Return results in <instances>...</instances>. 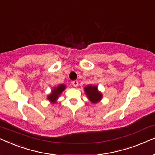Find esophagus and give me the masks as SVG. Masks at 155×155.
Returning a JSON list of instances; mask_svg holds the SVG:
<instances>
[{
	"label": "esophagus",
	"mask_w": 155,
	"mask_h": 155,
	"mask_svg": "<svg viewBox=\"0 0 155 155\" xmlns=\"http://www.w3.org/2000/svg\"><path fill=\"white\" fill-rule=\"evenodd\" d=\"M72 84H73L74 87H77L78 85H79V83H78L77 81H72Z\"/></svg>",
	"instance_id": "obj_1"
}]
</instances>
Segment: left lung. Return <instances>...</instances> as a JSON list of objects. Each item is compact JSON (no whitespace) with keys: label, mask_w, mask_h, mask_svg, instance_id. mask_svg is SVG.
Wrapping results in <instances>:
<instances>
[{"label":"left lung","mask_w":155,"mask_h":155,"mask_svg":"<svg viewBox=\"0 0 155 155\" xmlns=\"http://www.w3.org/2000/svg\"><path fill=\"white\" fill-rule=\"evenodd\" d=\"M86 96L92 104H96L100 102L103 98L102 93L98 90V86L95 85L86 86L84 88Z\"/></svg>","instance_id":"left-lung-1"}]
</instances>
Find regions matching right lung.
<instances>
[{
	"instance_id": "obj_1",
	"label": "right lung",
	"mask_w": 155,
	"mask_h": 155,
	"mask_svg": "<svg viewBox=\"0 0 155 155\" xmlns=\"http://www.w3.org/2000/svg\"><path fill=\"white\" fill-rule=\"evenodd\" d=\"M67 86L64 84H59L56 87H54L51 91V93L47 96V99L49 101L51 104H56L57 100L62 94V92L66 89Z\"/></svg>"
}]
</instances>
